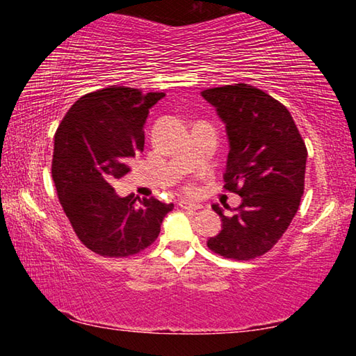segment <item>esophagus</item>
Here are the masks:
<instances>
[{
  "instance_id": "obj_1",
  "label": "esophagus",
  "mask_w": 356,
  "mask_h": 356,
  "mask_svg": "<svg viewBox=\"0 0 356 356\" xmlns=\"http://www.w3.org/2000/svg\"><path fill=\"white\" fill-rule=\"evenodd\" d=\"M179 207L184 209V210H188V212H196V210H197V206H195V204H190L188 201H185V200L179 201Z\"/></svg>"
}]
</instances>
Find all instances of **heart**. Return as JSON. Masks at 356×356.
I'll use <instances>...</instances> for the list:
<instances>
[{"label":"heart","mask_w":356,"mask_h":356,"mask_svg":"<svg viewBox=\"0 0 356 356\" xmlns=\"http://www.w3.org/2000/svg\"><path fill=\"white\" fill-rule=\"evenodd\" d=\"M193 190H195V186H193V185H186V191L191 193Z\"/></svg>","instance_id":"1"}]
</instances>
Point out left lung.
Masks as SVG:
<instances>
[{
  "label": "left lung",
  "mask_w": 356,
  "mask_h": 356,
  "mask_svg": "<svg viewBox=\"0 0 356 356\" xmlns=\"http://www.w3.org/2000/svg\"><path fill=\"white\" fill-rule=\"evenodd\" d=\"M226 124V191L242 196L225 215L207 246L234 261H251L278 243L297 213L305 191L308 149L287 108L256 86L238 83L202 91Z\"/></svg>",
  "instance_id": "left-lung-1"
}]
</instances>
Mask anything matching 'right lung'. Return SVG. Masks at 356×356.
Segmentation results:
<instances>
[{
  "instance_id": "obj_1",
  "label": "right lung",
  "mask_w": 356,
  "mask_h": 356,
  "mask_svg": "<svg viewBox=\"0 0 356 356\" xmlns=\"http://www.w3.org/2000/svg\"><path fill=\"white\" fill-rule=\"evenodd\" d=\"M163 92L110 86L78 99L55 134L51 176L64 213L80 242L105 257L146 250L174 204L155 197H119L113 188L144 150L149 108Z\"/></svg>"
}]
</instances>
